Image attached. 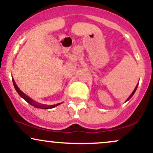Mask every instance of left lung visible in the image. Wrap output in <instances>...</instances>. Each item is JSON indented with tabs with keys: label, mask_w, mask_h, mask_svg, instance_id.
<instances>
[{
	"label": "left lung",
	"mask_w": 153,
	"mask_h": 153,
	"mask_svg": "<svg viewBox=\"0 0 153 153\" xmlns=\"http://www.w3.org/2000/svg\"><path fill=\"white\" fill-rule=\"evenodd\" d=\"M137 86H138V84H137V86H136V87H135L134 90V91H133V92H132V93H131V95H130V96H129V98H128V99H127V101H129V99H130L131 97H132V96H133V95H134V93H135V91H136V90H137Z\"/></svg>",
	"instance_id": "1"
}]
</instances>
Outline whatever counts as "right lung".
<instances>
[{
	"mask_svg": "<svg viewBox=\"0 0 153 153\" xmlns=\"http://www.w3.org/2000/svg\"><path fill=\"white\" fill-rule=\"evenodd\" d=\"M12 81H13V86H14L16 91H17V93H18V94H19V96H20L21 97L23 98V99L25 100L26 102L29 103V104L31 105V106H34L35 107H36V108H42V109H50V108H54L55 106H57L58 105H59L61 103H57V104H54V105H46V104H42V103H39L38 102H36V101H34V100L30 99L29 96H26L25 94H24V93H23L22 91L19 88L18 86L16 85V82L14 81V80H13V78H12Z\"/></svg>",
	"mask_w": 153,
	"mask_h": 153,
	"instance_id": "add662e5",
	"label": "right lung"
}]
</instances>
